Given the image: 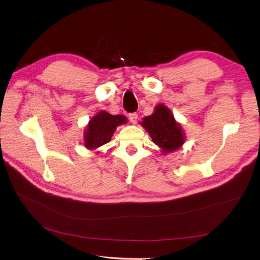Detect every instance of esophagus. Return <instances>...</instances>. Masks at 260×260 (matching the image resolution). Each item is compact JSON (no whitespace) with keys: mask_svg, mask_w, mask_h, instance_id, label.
<instances>
[{"mask_svg":"<svg viewBox=\"0 0 260 260\" xmlns=\"http://www.w3.org/2000/svg\"><path fill=\"white\" fill-rule=\"evenodd\" d=\"M128 119H129V121H131L133 124H136V123H137V120H138V115L136 114V112H133V114H129V115H128Z\"/></svg>","mask_w":260,"mask_h":260,"instance_id":"obj_1","label":"esophagus"}]
</instances>
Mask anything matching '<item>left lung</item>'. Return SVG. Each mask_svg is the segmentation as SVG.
I'll use <instances>...</instances> for the list:
<instances>
[{
  "label": "left lung",
  "instance_id": "1",
  "mask_svg": "<svg viewBox=\"0 0 260 260\" xmlns=\"http://www.w3.org/2000/svg\"><path fill=\"white\" fill-rule=\"evenodd\" d=\"M140 124L164 155L178 150L185 143V132L165 104L155 106L153 114L144 117Z\"/></svg>",
  "mask_w": 260,
  "mask_h": 260
}]
</instances>
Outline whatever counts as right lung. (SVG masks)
Segmentation results:
<instances>
[{
  "label": "right lung",
  "mask_w": 260,
  "mask_h": 260,
  "mask_svg": "<svg viewBox=\"0 0 260 260\" xmlns=\"http://www.w3.org/2000/svg\"><path fill=\"white\" fill-rule=\"evenodd\" d=\"M127 123L125 116H114L106 110L99 111L89 120L84 131V145L88 150H95L110 141L119 125Z\"/></svg>",
  "instance_id": "obj_1"
}]
</instances>
